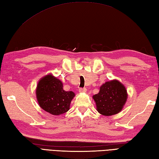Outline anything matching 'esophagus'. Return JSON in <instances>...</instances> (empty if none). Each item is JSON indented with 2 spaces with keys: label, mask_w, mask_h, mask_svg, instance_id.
I'll use <instances>...</instances> for the list:
<instances>
[{
  "label": "esophagus",
  "mask_w": 159,
  "mask_h": 159,
  "mask_svg": "<svg viewBox=\"0 0 159 159\" xmlns=\"http://www.w3.org/2000/svg\"><path fill=\"white\" fill-rule=\"evenodd\" d=\"M79 91L80 93H85L87 92V89L86 88H79Z\"/></svg>",
  "instance_id": "esophagus-1"
}]
</instances>
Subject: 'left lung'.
Returning <instances> with one entry per match:
<instances>
[{
  "instance_id": "1",
  "label": "left lung",
  "mask_w": 159,
  "mask_h": 159,
  "mask_svg": "<svg viewBox=\"0 0 159 159\" xmlns=\"http://www.w3.org/2000/svg\"><path fill=\"white\" fill-rule=\"evenodd\" d=\"M127 98L126 88L117 80L104 83L100 87L99 93L93 96L97 111L105 116L120 113L125 105Z\"/></svg>"
}]
</instances>
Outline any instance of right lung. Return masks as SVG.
I'll return each instance as SVG.
<instances>
[{"label":"right lung","instance_id":"add662e5","mask_svg":"<svg viewBox=\"0 0 159 159\" xmlns=\"http://www.w3.org/2000/svg\"><path fill=\"white\" fill-rule=\"evenodd\" d=\"M74 96L73 92L63 90L62 82L50 74L39 80L36 89L39 107L54 116H59L69 111Z\"/></svg>","mask_w":159,"mask_h":159}]
</instances>
